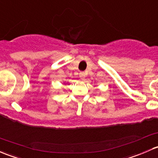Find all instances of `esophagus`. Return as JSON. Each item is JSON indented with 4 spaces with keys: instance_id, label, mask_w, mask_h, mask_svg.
<instances>
[{
    "instance_id": "34e87169",
    "label": "esophagus",
    "mask_w": 158,
    "mask_h": 158,
    "mask_svg": "<svg viewBox=\"0 0 158 158\" xmlns=\"http://www.w3.org/2000/svg\"><path fill=\"white\" fill-rule=\"evenodd\" d=\"M79 77H80L81 80H85V74L84 72H80L79 73Z\"/></svg>"
}]
</instances>
